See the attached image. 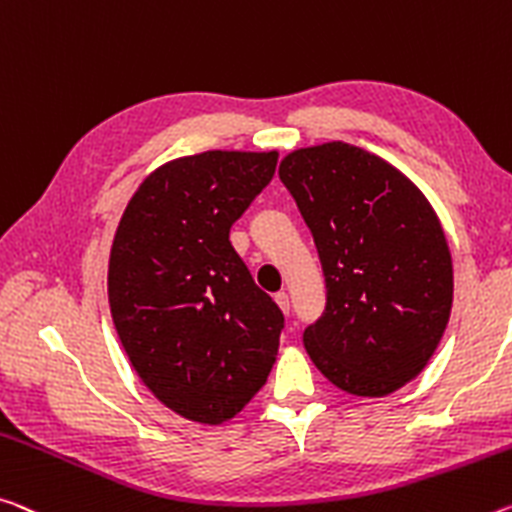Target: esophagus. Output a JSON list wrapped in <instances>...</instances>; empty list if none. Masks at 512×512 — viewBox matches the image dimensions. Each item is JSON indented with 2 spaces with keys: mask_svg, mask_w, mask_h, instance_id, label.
<instances>
[{
  "mask_svg": "<svg viewBox=\"0 0 512 512\" xmlns=\"http://www.w3.org/2000/svg\"><path fill=\"white\" fill-rule=\"evenodd\" d=\"M275 303H278V307L285 314H289L291 312V300H289V296L285 294V291H280V294H275Z\"/></svg>",
  "mask_w": 512,
  "mask_h": 512,
  "instance_id": "34e87169",
  "label": "esophagus"
}]
</instances>
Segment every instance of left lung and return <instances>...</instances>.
I'll use <instances>...</instances> for the list:
<instances>
[{
    "label": "left lung",
    "mask_w": 512,
    "mask_h": 512,
    "mask_svg": "<svg viewBox=\"0 0 512 512\" xmlns=\"http://www.w3.org/2000/svg\"><path fill=\"white\" fill-rule=\"evenodd\" d=\"M310 227L326 310L303 332L312 362L355 396L417 378L449 323L453 266L440 218L399 168L332 141L280 161Z\"/></svg>",
    "instance_id": "left-lung-1"
}]
</instances>
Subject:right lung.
Masks as SVG:
<instances>
[{
  "label": "right lung",
  "instance_id": "add662e5",
  "mask_svg": "<svg viewBox=\"0 0 512 512\" xmlns=\"http://www.w3.org/2000/svg\"><path fill=\"white\" fill-rule=\"evenodd\" d=\"M278 152L209 150L139 186L109 257L113 326L145 387L177 415L223 424L269 378L285 316L230 227L273 180Z\"/></svg>",
  "mask_w": 512,
  "mask_h": 512
}]
</instances>
